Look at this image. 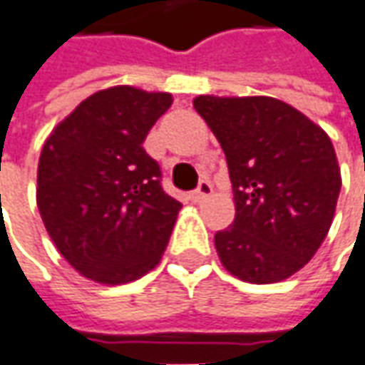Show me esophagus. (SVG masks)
<instances>
[{"label": "esophagus", "mask_w": 365, "mask_h": 365, "mask_svg": "<svg viewBox=\"0 0 365 365\" xmlns=\"http://www.w3.org/2000/svg\"><path fill=\"white\" fill-rule=\"evenodd\" d=\"M212 192H214L212 182L202 180V182H200V185H197V190L190 193V200H192V202H202V200H205V197H207V195H210Z\"/></svg>", "instance_id": "34e87169"}]
</instances>
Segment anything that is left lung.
Here are the masks:
<instances>
[{
  "instance_id": "8db88e82",
  "label": "left lung",
  "mask_w": 365,
  "mask_h": 365,
  "mask_svg": "<svg viewBox=\"0 0 365 365\" xmlns=\"http://www.w3.org/2000/svg\"><path fill=\"white\" fill-rule=\"evenodd\" d=\"M193 108L224 150L234 190V222L214 237L222 264L250 284L294 276L336 214L341 175L328 133L266 96H200Z\"/></svg>"
}]
</instances>
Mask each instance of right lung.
Listing matches in <instances>:
<instances>
[{"instance_id":"add662e5","label":"right lung","mask_w":365,"mask_h":365,"mask_svg":"<svg viewBox=\"0 0 365 365\" xmlns=\"http://www.w3.org/2000/svg\"><path fill=\"white\" fill-rule=\"evenodd\" d=\"M172 101L131 86L101 89L43 143L37 207L59 254L83 277L118 286L160 264L182 203L163 192L143 141Z\"/></svg>"}]
</instances>
